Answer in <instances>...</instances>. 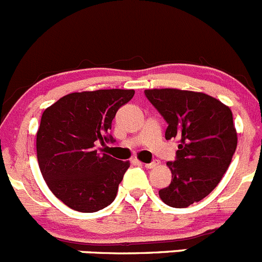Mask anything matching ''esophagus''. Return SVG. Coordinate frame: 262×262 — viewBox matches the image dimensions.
<instances>
[{"label": "esophagus", "mask_w": 262, "mask_h": 262, "mask_svg": "<svg viewBox=\"0 0 262 262\" xmlns=\"http://www.w3.org/2000/svg\"><path fill=\"white\" fill-rule=\"evenodd\" d=\"M145 168H147V169H151V168H155V167H158V165H159V162H158V160H154V162H151V163H145Z\"/></svg>", "instance_id": "34e87169"}]
</instances>
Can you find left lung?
I'll use <instances>...</instances> for the list:
<instances>
[{
	"label": "left lung",
	"instance_id": "left-lung-1",
	"mask_svg": "<svg viewBox=\"0 0 262 262\" xmlns=\"http://www.w3.org/2000/svg\"><path fill=\"white\" fill-rule=\"evenodd\" d=\"M145 95L168 123L165 139H178L169 186L159 191L163 203L187 208L218 186L237 147L229 107L208 94L180 89H147Z\"/></svg>",
	"mask_w": 262,
	"mask_h": 262
}]
</instances>
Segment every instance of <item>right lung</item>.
<instances>
[{"label": "right lung", "mask_w": 262, "mask_h": 262, "mask_svg": "<svg viewBox=\"0 0 262 262\" xmlns=\"http://www.w3.org/2000/svg\"><path fill=\"white\" fill-rule=\"evenodd\" d=\"M135 90L103 89L71 93L47 108L37 132V158L49 190L64 205L94 213L113 203L130 167L95 150L98 141H113L116 113Z\"/></svg>", "instance_id": "obj_1"}]
</instances>
